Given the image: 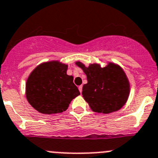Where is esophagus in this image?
Instances as JSON below:
<instances>
[{
	"instance_id": "obj_1",
	"label": "esophagus",
	"mask_w": 158,
	"mask_h": 158,
	"mask_svg": "<svg viewBox=\"0 0 158 158\" xmlns=\"http://www.w3.org/2000/svg\"><path fill=\"white\" fill-rule=\"evenodd\" d=\"M79 92H80V93H82V85H79Z\"/></svg>"
}]
</instances>
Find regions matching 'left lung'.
<instances>
[{"instance_id": "obj_1", "label": "left lung", "mask_w": 158, "mask_h": 158, "mask_svg": "<svg viewBox=\"0 0 158 158\" xmlns=\"http://www.w3.org/2000/svg\"><path fill=\"white\" fill-rule=\"evenodd\" d=\"M87 76L82 86V96L95 112L110 113L119 110L128 99L130 85L124 72L118 65L109 63L104 68L93 64L85 67L76 62Z\"/></svg>"}]
</instances>
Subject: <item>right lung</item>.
<instances>
[{"label": "right lung", "mask_w": 158, "mask_h": 158, "mask_svg": "<svg viewBox=\"0 0 158 158\" xmlns=\"http://www.w3.org/2000/svg\"><path fill=\"white\" fill-rule=\"evenodd\" d=\"M67 68L59 62H49L32 71L26 82V97L35 110L45 114L62 113L80 95L73 76L66 74Z\"/></svg>", "instance_id": "1"}]
</instances>
